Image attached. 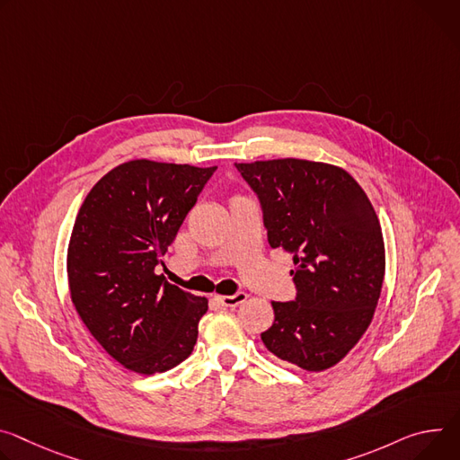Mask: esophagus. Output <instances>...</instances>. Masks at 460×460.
<instances>
[{"label":"esophagus","instance_id":"esophagus-1","mask_svg":"<svg viewBox=\"0 0 460 460\" xmlns=\"http://www.w3.org/2000/svg\"><path fill=\"white\" fill-rule=\"evenodd\" d=\"M245 299H247V294H243V291H236L233 296H217V301L226 308H234L242 305Z\"/></svg>","mask_w":460,"mask_h":460}]
</instances>
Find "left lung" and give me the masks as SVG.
Listing matches in <instances>:
<instances>
[{
  "mask_svg": "<svg viewBox=\"0 0 460 460\" xmlns=\"http://www.w3.org/2000/svg\"><path fill=\"white\" fill-rule=\"evenodd\" d=\"M255 192L271 247L294 253L297 297L273 301L261 333L270 352L305 370L341 361L368 328L385 275L382 227L358 181L305 159L234 163Z\"/></svg>",
  "mask_w": 460,
  "mask_h": 460,
  "instance_id": "8db88e82",
  "label": "left lung"
}]
</instances>
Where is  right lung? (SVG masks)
<instances>
[{
    "instance_id": "obj_1",
    "label": "right lung",
    "mask_w": 460,
    "mask_h": 460,
    "mask_svg": "<svg viewBox=\"0 0 460 460\" xmlns=\"http://www.w3.org/2000/svg\"><path fill=\"white\" fill-rule=\"evenodd\" d=\"M217 166L128 161L90 190L67 249L71 301L102 349L137 374L187 359L207 299L155 275Z\"/></svg>"
}]
</instances>
